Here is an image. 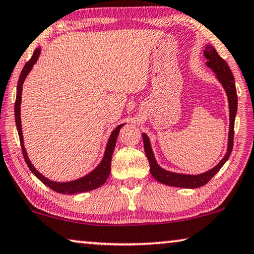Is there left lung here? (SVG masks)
<instances>
[{"label": "left lung", "mask_w": 254, "mask_h": 254, "mask_svg": "<svg viewBox=\"0 0 254 254\" xmlns=\"http://www.w3.org/2000/svg\"><path fill=\"white\" fill-rule=\"evenodd\" d=\"M204 57L206 58V66L213 70V73L217 76L218 81L221 83L222 88L225 89V92L228 98L229 104V132H228V145H227V153L222 160L214 166L213 169L209 171L200 173V175H185V173H177L171 172L168 170H164L158 165L156 158L154 156L153 149H151L150 141L148 135L142 133L143 140V148H145L146 156L149 161L150 173L158 183L168 185L172 187H180V188H198L206 185L212 179L215 173L222 168L227 160H228L233 149V141H234V124H235V117L237 113V94H236V86L234 75L230 70L229 66L212 45H206L204 50Z\"/></svg>", "instance_id": "1"}]
</instances>
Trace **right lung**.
<instances>
[{
	"label": "right lung",
	"mask_w": 254,
	"mask_h": 254,
	"mask_svg": "<svg viewBox=\"0 0 254 254\" xmlns=\"http://www.w3.org/2000/svg\"><path fill=\"white\" fill-rule=\"evenodd\" d=\"M40 54H41V48L35 49L32 58H30L29 62H27V64H26L24 68H22L20 76H19V81H18V85H17L16 104H14V117H16V126H17L19 139H20L22 155H24L26 163H27L30 171H32L34 175L36 176L37 179H40L41 181H42L45 186H48L49 188H51L52 190H55L57 192H60V194L74 195V194H78V192L90 191V190H93V189L99 188L101 185H104L106 183V180H107L109 177V173H111V162H112L113 153H114V149H115L117 135H119L121 127H122L124 124H120V126L116 127L115 130L112 132L111 137H109L108 141H107V146H106L104 157L99 163V165H98L94 170H92L90 173H88L86 176L78 178V179H76V180L67 181V183H58V181L48 179V178H45L43 175H41V173L37 171L35 168H34V165L32 164V162L29 161V158L27 156V151H26V148L24 146V137H22L21 119H20L22 84H24L25 79H26V77H27V75L29 74V71L32 70L33 66L36 64L37 59H39V57H40Z\"/></svg>",
	"instance_id": "add662e5"
}]
</instances>
